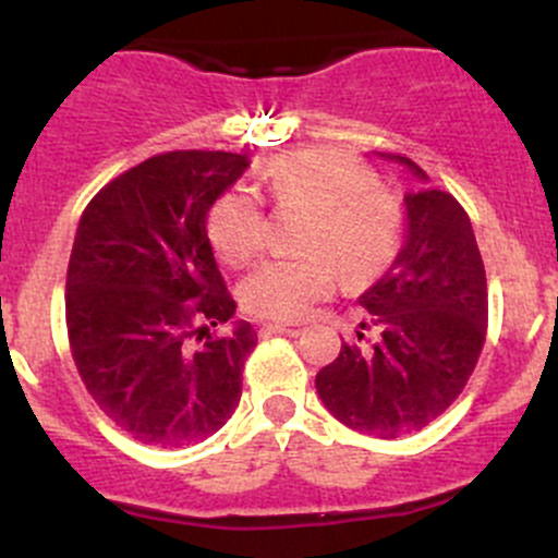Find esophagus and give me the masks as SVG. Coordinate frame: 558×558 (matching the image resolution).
Returning a JSON list of instances; mask_svg holds the SVG:
<instances>
[{"label": "esophagus", "instance_id": "esophagus-1", "mask_svg": "<svg viewBox=\"0 0 558 558\" xmlns=\"http://www.w3.org/2000/svg\"><path fill=\"white\" fill-rule=\"evenodd\" d=\"M262 335H289V337H296L302 335L300 326H289V324H264L262 326Z\"/></svg>", "mask_w": 558, "mask_h": 558}]
</instances>
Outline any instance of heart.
Returning a JSON list of instances; mask_svg holds the SVG:
<instances>
[{"mask_svg": "<svg viewBox=\"0 0 558 558\" xmlns=\"http://www.w3.org/2000/svg\"><path fill=\"white\" fill-rule=\"evenodd\" d=\"M378 178L345 150L311 148L278 156L264 167L275 205L307 210L300 245L307 253L258 264L240 286L247 313L269 320L305 318L340 280H369L391 264L402 213ZM207 238L227 264H245L264 247L262 202L247 189L218 196L207 216Z\"/></svg>", "mask_w": 558, "mask_h": 558, "instance_id": "obj_1", "label": "heart"}]
</instances>
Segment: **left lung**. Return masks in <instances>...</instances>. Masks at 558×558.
Masks as SVG:
<instances>
[{
	"label": "left lung",
	"instance_id": "obj_1",
	"mask_svg": "<svg viewBox=\"0 0 558 558\" xmlns=\"http://www.w3.org/2000/svg\"><path fill=\"white\" fill-rule=\"evenodd\" d=\"M404 240L359 305L356 342L315 375L324 408L359 435L393 440L429 426L470 380L486 342V269L464 207L404 156Z\"/></svg>",
	"mask_w": 558,
	"mask_h": 558
}]
</instances>
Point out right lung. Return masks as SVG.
Segmentation results:
<instances>
[{"label": "right lung", "mask_w": 558, "mask_h": 558, "mask_svg": "<svg viewBox=\"0 0 558 558\" xmlns=\"http://www.w3.org/2000/svg\"><path fill=\"white\" fill-rule=\"evenodd\" d=\"M247 167L245 154L223 150L154 156L107 183L77 223L66 267L72 359L99 410L145 446L207 440L240 404L256 331L232 320V331L210 335L238 305L207 213Z\"/></svg>", "instance_id": "1"}]
</instances>
